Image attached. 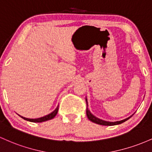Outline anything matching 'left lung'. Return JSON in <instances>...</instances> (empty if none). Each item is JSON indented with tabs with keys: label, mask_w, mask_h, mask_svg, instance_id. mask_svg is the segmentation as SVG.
<instances>
[{
	"label": "left lung",
	"mask_w": 152,
	"mask_h": 152,
	"mask_svg": "<svg viewBox=\"0 0 152 152\" xmlns=\"http://www.w3.org/2000/svg\"><path fill=\"white\" fill-rule=\"evenodd\" d=\"M86 103H87V110H86V114L87 116H88V119L90 121L95 123V124H99V125H103V126H114V125H118V124H122V123L125 122L126 121L129 120V118L131 117L128 118L124 119L123 121H116V122H108V121H105L101 120V119H99L98 118H96L93 114H91V113L90 112V110L88 109V102H87V99H86Z\"/></svg>",
	"instance_id": "obj_1"
}]
</instances>
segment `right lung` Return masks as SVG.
<instances>
[{
	"instance_id": "1",
	"label": "right lung",
	"mask_w": 152,
	"mask_h": 152,
	"mask_svg": "<svg viewBox=\"0 0 152 152\" xmlns=\"http://www.w3.org/2000/svg\"><path fill=\"white\" fill-rule=\"evenodd\" d=\"M58 110H59V106L57 107V108L55 109V110H54L52 113H51L50 114H49V115H45V116L44 117H42V118H35V119H30V118H24V117H22L21 116L22 118H23L24 120H26L28 121H31V122H34V123H40V122H44V121H48V120H51V119H52L53 118H54L56 115H57V112H58Z\"/></svg>"
}]
</instances>
